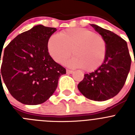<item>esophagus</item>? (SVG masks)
<instances>
[{
	"label": "esophagus",
	"mask_w": 135,
	"mask_h": 135,
	"mask_svg": "<svg viewBox=\"0 0 135 135\" xmlns=\"http://www.w3.org/2000/svg\"><path fill=\"white\" fill-rule=\"evenodd\" d=\"M66 71H67V74H72L74 72V71H72V70H67Z\"/></svg>",
	"instance_id": "obj_1"
}]
</instances>
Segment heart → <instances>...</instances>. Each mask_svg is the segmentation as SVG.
I'll return each mask as SVG.
<instances>
[{
	"label": "heart",
	"mask_w": 135,
	"mask_h": 135,
	"mask_svg": "<svg viewBox=\"0 0 135 135\" xmlns=\"http://www.w3.org/2000/svg\"><path fill=\"white\" fill-rule=\"evenodd\" d=\"M47 49L51 57L59 64L64 63L72 52L74 56L68 61V65L92 71L104 61L106 42L100 34L86 28L75 27L62 31L59 35H51Z\"/></svg>",
	"instance_id": "heart-1"
}]
</instances>
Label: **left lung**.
Returning <instances> with one entry per match:
<instances>
[{"label": "left lung", "instance_id": "8db88e82", "mask_svg": "<svg viewBox=\"0 0 135 135\" xmlns=\"http://www.w3.org/2000/svg\"><path fill=\"white\" fill-rule=\"evenodd\" d=\"M91 26L105 40V57L98 69L84 74L78 88L86 98L103 101L114 97L122 89L131 69V58L124 39L97 25Z\"/></svg>", "mask_w": 135, "mask_h": 135}]
</instances>
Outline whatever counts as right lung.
Here are the masks:
<instances>
[{"label": "right lung", "instance_id": "1", "mask_svg": "<svg viewBox=\"0 0 135 135\" xmlns=\"http://www.w3.org/2000/svg\"><path fill=\"white\" fill-rule=\"evenodd\" d=\"M56 31L55 27L37 25L19 34L4 49L0 78L21 103L45 102L57 89L59 77L66 74L47 49L49 38Z\"/></svg>", "mask_w": 135, "mask_h": 135}]
</instances>
